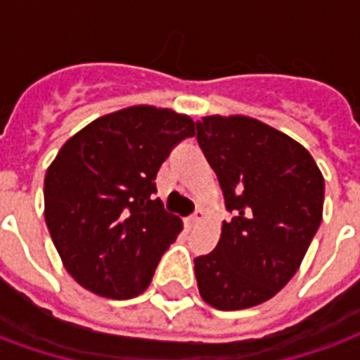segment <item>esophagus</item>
Returning <instances> with one entry per match:
<instances>
[{
	"mask_svg": "<svg viewBox=\"0 0 360 360\" xmlns=\"http://www.w3.org/2000/svg\"><path fill=\"white\" fill-rule=\"evenodd\" d=\"M202 218H204V212L196 210L193 216H188V218H187V227H195L198 221H202Z\"/></svg>",
	"mask_w": 360,
	"mask_h": 360,
	"instance_id": "34e87169",
	"label": "esophagus"
}]
</instances>
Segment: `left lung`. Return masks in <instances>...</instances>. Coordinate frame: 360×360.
Masks as SVG:
<instances>
[{
	"instance_id": "8db88e82",
	"label": "left lung",
	"mask_w": 360,
	"mask_h": 360,
	"mask_svg": "<svg viewBox=\"0 0 360 360\" xmlns=\"http://www.w3.org/2000/svg\"><path fill=\"white\" fill-rule=\"evenodd\" d=\"M196 141L233 212L216 249L195 258L198 291L218 310L257 307L299 270L322 221L324 177L309 150L258 119L208 115Z\"/></svg>"
}]
</instances>
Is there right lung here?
<instances>
[{"label":"right lung","instance_id":"1","mask_svg":"<svg viewBox=\"0 0 360 360\" xmlns=\"http://www.w3.org/2000/svg\"><path fill=\"white\" fill-rule=\"evenodd\" d=\"M195 136L173 110L133 105L94 119L61 146L44 179V216L65 270L84 289L133 299L183 229L154 198L160 165Z\"/></svg>","mask_w":360,"mask_h":360}]
</instances>
